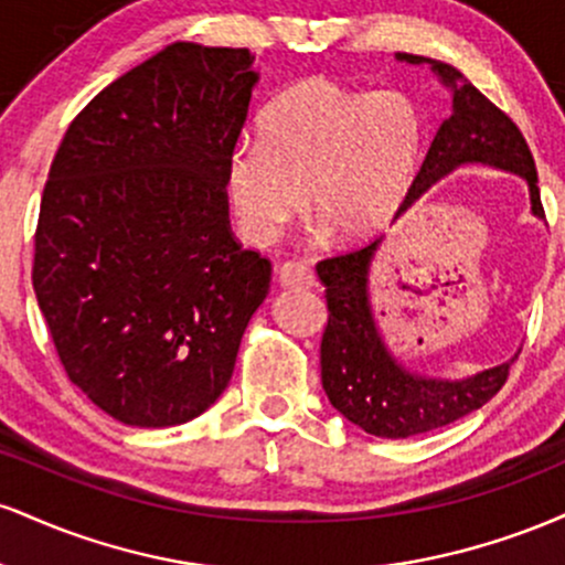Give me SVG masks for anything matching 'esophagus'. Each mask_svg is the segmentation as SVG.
<instances>
[{
  "mask_svg": "<svg viewBox=\"0 0 565 565\" xmlns=\"http://www.w3.org/2000/svg\"><path fill=\"white\" fill-rule=\"evenodd\" d=\"M278 281H281V287L287 289H308L316 284V274L310 265L287 260L281 268H278Z\"/></svg>",
  "mask_w": 565,
  "mask_h": 565,
  "instance_id": "obj_1",
  "label": "esophagus"
}]
</instances>
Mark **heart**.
Instances as JSON below:
<instances>
[{"mask_svg":"<svg viewBox=\"0 0 565 565\" xmlns=\"http://www.w3.org/2000/svg\"><path fill=\"white\" fill-rule=\"evenodd\" d=\"M425 146V119L401 89H361L310 76L260 114V140L233 142L225 185L246 236L270 242L305 206L342 242L398 215Z\"/></svg>","mask_w":565,"mask_h":565,"instance_id":"heart-1","label":"heart"}]
</instances>
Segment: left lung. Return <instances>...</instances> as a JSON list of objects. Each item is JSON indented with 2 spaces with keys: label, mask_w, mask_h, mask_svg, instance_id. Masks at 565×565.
<instances>
[{
  "label": "left lung",
  "mask_w": 565,
  "mask_h": 565,
  "mask_svg": "<svg viewBox=\"0 0 565 565\" xmlns=\"http://www.w3.org/2000/svg\"><path fill=\"white\" fill-rule=\"evenodd\" d=\"M408 63H430L433 71L454 89V111L438 127L417 178L401 210L412 206L436 180L459 164H491L526 178L531 212L544 217L536 185L534 157L521 129L502 108L462 79L449 63L419 55H398ZM377 242L342 252L316 265L327 287L329 319L321 337V382L329 401L342 417L377 438H412L457 423L481 408L502 391L510 364L476 374L470 380H430L406 372L387 353L369 305V263Z\"/></svg>",
  "instance_id": "8db88e82"
}]
</instances>
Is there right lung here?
Wrapping results in <instances>:
<instances>
[{
  "mask_svg": "<svg viewBox=\"0 0 565 565\" xmlns=\"http://www.w3.org/2000/svg\"><path fill=\"white\" fill-rule=\"evenodd\" d=\"M257 74L244 47L174 42L71 121L34 233L36 302L68 380L132 427L228 387L270 263L233 236L225 159Z\"/></svg>",
  "mask_w": 565,
  "mask_h": 565,
  "instance_id": "right-lung-1",
  "label": "right lung"
}]
</instances>
